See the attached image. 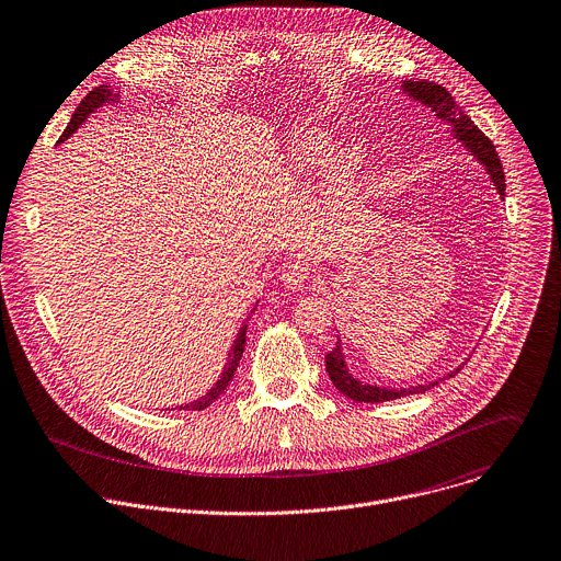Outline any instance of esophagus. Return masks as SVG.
Returning <instances> with one entry per match:
<instances>
[{"instance_id":"34e87169","label":"esophagus","mask_w":561,"mask_h":561,"mask_svg":"<svg viewBox=\"0 0 561 561\" xmlns=\"http://www.w3.org/2000/svg\"><path fill=\"white\" fill-rule=\"evenodd\" d=\"M309 277H311V268L301 262H288L279 275L282 284L290 290H301L304 284L309 282Z\"/></svg>"}]
</instances>
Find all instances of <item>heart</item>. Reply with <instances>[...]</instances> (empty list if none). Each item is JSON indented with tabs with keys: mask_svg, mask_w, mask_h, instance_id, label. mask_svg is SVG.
Returning <instances> with one entry per match:
<instances>
[{
	"mask_svg": "<svg viewBox=\"0 0 561 561\" xmlns=\"http://www.w3.org/2000/svg\"><path fill=\"white\" fill-rule=\"evenodd\" d=\"M335 144V134L322 125L295 129L282 149V165L290 176H311L322 168V181L329 194L346 196L360 185L371 154L363 138Z\"/></svg>",
	"mask_w": 561,
	"mask_h": 561,
	"instance_id": "1",
	"label": "heart"
}]
</instances>
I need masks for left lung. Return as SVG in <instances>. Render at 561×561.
<instances>
[{"label":"left lung","mask_w":561,"mask_h":561,"mask_svg":"<svg viewBox=\"0 0 561 561\" xmlns=\"http://www.w3.org/2000/svg\"><path fill=\"white\" fill-rule=\"evenodd\" d=\"M400 89L407 93V98L414 100L419 105H425L440 123H447L451 127V136L456 138V142H461L470 154L485 168V172L490 174L496 192L501 198H505V176H503V168L501 161L496 157V149L492 145V140L468 118V114L461 112V107L456 105V100L451 98V93L436 84V82H427V80H404L400 84ZM461 369V367H458ZM456 371H449L447 378H451ZM327 374L333 382V387L344 393L346 398L355 400V402H385V400H396L402 396L410 393H425L427 389L436 387L438 380L432 382H423V385H414V387H402V389H393V387H378V385H369L355 378L346 365V355L342 351V340L337 335V344L331 353H327Z\"/></svg>","instance_id":"left-lung-1"}]
</instances>
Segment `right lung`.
<instances>
[{"instance_id":"add662e5","label":"right lung","mask_w":561,"mask_h":561,"mask_svg":"<svg viewBox=\"0 0 561 561\" xmlns=\"http://www.w3.org/2000/svg\"><path fill=\"white\" fill-rule=\"evenodd\" d=\"M118 103H121V91H114L110 84H100V87H95L93 91H89V93L82 98V103L78 105V110L73 112V116H71V121H69V125H67V129L62 131V136H60V140H58V145L65 142L69 136H73L76 129H78L91 114H95L100 107H105V105H118ZM254 309H257V304H254L252 311H250L248 318H245V322L239 327V333H237V337H234V342H232V346H230V351H228V360H226V365H224V371H221L219 380L215 382V387H210L206 393H203V396L196 398V400H190V402H185V404H179L176 410H185V412H201V410H206V407H210V404L228 389V385H230V380H232V376H234V371H237V367H239L243 348H245L248 320L252 318Z\"/></svg>"}]
</instances>
